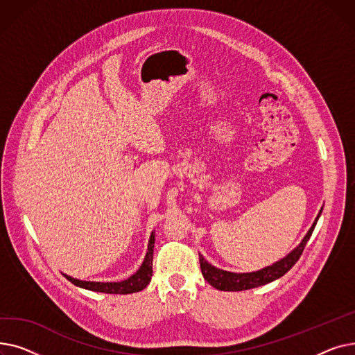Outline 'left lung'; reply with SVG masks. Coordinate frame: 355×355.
I'll return each mask as SVG.
<instances>
[{"mask_svg":"<svg viewBox=\"0 0 355 355\" xmlns=\"http://www.w3.org/2000/svg\"><path fill=\"white\" fill-rule=\"evenodd\" d=\"M321 214V213H320ZM315 218L312 227L309 229V232L306 233V236L304 237V240L301 241V245L297 246L296 249H293L286 257H284L279 262L273 263L272 266H268L262 270L257 272H252V273H232V272H226L217 269L214 266H211L207 260H204V257L200 254V268H201V273L204 276V279L216 289L218 291H229V292H236V291H246V289H252V288H257L266 285L269 282L276 281L281 276H284L286 272H289L292 269V266L300 260L309 237L312 236V232L316 226V221L320 218Z\"/></svg>","mask_w":355,"mask_h":355,"instance_id":"left-lung-1","label":"left lung"}]
</instances>
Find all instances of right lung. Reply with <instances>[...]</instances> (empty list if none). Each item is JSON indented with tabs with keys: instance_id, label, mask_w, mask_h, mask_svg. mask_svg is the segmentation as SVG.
<instances>
[{
	"instance_id": "add662e5",
	"label": "right lung",
	"mask_w": 355,
	"mask_h": 355,
	"mask_svg": "<svg viewBox=\"0 0 355 355\" xmlns=\"http://www.w3.org/2000/svg\"><path fill=\"white\" fill-rule=\"evenodd\" d=\"M154 243H155V234L151 233V237H149V245H148V252L145 256V260L139 270L130 276L126 281L122 282H85L79 281V279H73L67 275L66 279L70 281L73 285L89 289V291H95V292H102V293H119V295H126V293H134L139 292L146 288V285L151 282L153 277V259H154Z\"/></svg>"
}]
</instances>
